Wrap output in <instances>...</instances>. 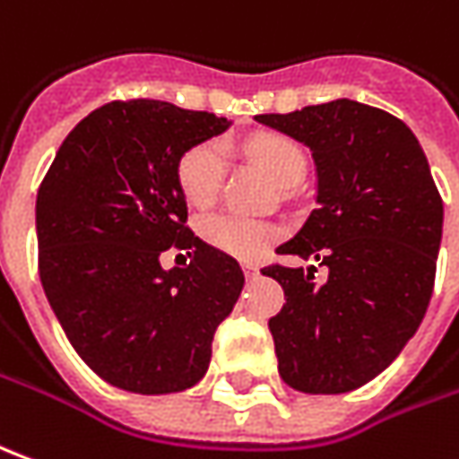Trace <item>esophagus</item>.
I'll list each match as a JSON object with an SVG mask.
<instances>
[{"label":"esophagus","mask_w":459,"mask_h":459,"mask_svg":"<svg viewBox=\"0 0 459 459\" xmlns=\"http://www.w3.org/2000/svg\"><path fill=\"white\" fill-rule=\"evenodd\" d=\"M243 271H246V276L251 279V276H255V273H258V266H255V264H251V261H243Z\"/></svg>","instance_id":"34e87169"}]
</instances>
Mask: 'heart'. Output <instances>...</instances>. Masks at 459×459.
Listing matches in <instances>:
<instances>
[{
	"label": "heart",
	"mask_w": 459,
	"mask_h": 459,
	"mask_svg": "<svg viewBox=\"0 0 459 459\" xmlns=\"http://www.w3.org/2000/svg\"><path fill=\"white\" fill-rule=\"evenodd\" d=\"M248 158L261 165L276 183L291 186L307 173V152L289 135L258 133L246 140ZM226 173V155L216 140L198 143L180 155L176 168L178 188L193 208H208L216 204ZM201 236L208 246L236 258H258L281 238V229L269 221L216 213L201 223Z\"/></svg>",
	"instance_id": "heart-1"
}]
</instances>
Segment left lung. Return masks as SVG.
<instances>
[{
    "label": "left lung",
    "instance_id": "1",
    "mask_svg": "<svg viewBox=\"0 0 459 459\" xmlns=\"http://www.w3.org/2000/svg\"><path fill=\"white\" fill-rule=\"evenodd\" d=\"M308 145L316 208L276 254L316 258L329 271L273 261L261 273L281 283L286 304L269 329L279 374L308 394L367 385L397 359L435 289L442 198L412 130L354 100L258 115Z\"/></svg>",
    "mask_w": 459,
    "mask_h": 459
}]
</instances>
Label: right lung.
Masks as SVG:
<instances>
[{"mask_svg":"<svg viewBox=\"0 0 459 459\" xmlns=\"http://www.w3.org/2000/svg\"><path fill=\"white\" fill-rule=\"evenodd\" d=\"M226 127L160 100H112L74 125L39 183L47 301L87 367L125 392L195 385L238 301V261L190 230L176 178L180 155ZM168 247L188 250L189 266L163 272Z\"/></svg>","mask_w":459,"mask_h":459,"instance_id":"1","label":"right lung"}]
</instances>
